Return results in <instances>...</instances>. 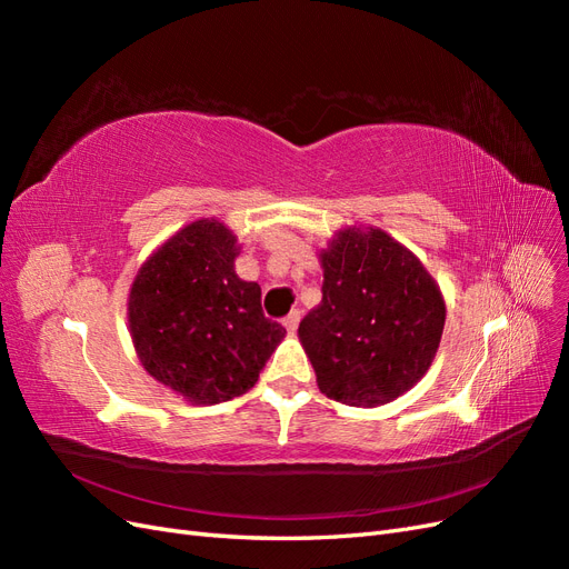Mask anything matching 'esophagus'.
I'll use <instances>...</instances> for the list:
<instances>
[{"label":"esophagus","instance_id":"1","mask_svg":"<svg viewBox=\"0 0 569 569\" xmlns=\"http://www.w3.org/2000/svg\"><path fill=\"white\" fill-rule=\"evenodd\" d=\"M299 322H301V311H299V308H295V311H291V313H289V316L282 320V325L287 327L289 332H297Z\"/></svg>","mask_w":569,"mask_h":569}]
</instances>
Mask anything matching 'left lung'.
Wrapping results in <instances>:
<instances>
[{"label": "left lung", "mask_w": 569, "mask_h": 569, "mask_svg": "<svg viewBox=\"0 0 569 569\" xmlns=\"http://www.w3.org/2000/svg\"><path fill=\"white\" fill-rule=\"evenodd\" d=\"M322 301L299 341L325 396L385 406L416 387L437 356L446 301L420 258L380 228H341L320 251Z\"/></svg>", "instance_id": "8db88e82"}]
</instances>
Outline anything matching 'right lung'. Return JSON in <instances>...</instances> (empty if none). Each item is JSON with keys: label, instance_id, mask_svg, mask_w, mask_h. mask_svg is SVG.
Here are the masks:
<instances>
[{"label": "right lung", "instance_id": "1", "mask_svg": "<svg viewBox=\"0 0 569 569\" xmlns=\"http://www.w3.org/2000/svg\"><path fill=\"white\" fill-rule=\"evenodd\" d=\"M237 234L199 218L137 270L128 327L142 368L192 406L247 393L287 330L263 316L261 287L234 272Z\"/></svg>", "mask_w": 569, "mask_h": 569}]
</instances>
